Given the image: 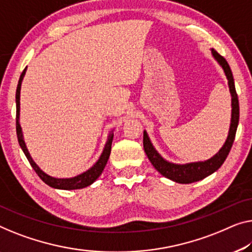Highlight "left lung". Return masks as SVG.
Returning <instances> with one entry per match:
<instances>
[{
	"mask_svg": "<svg viewBox=\"0 0 252 252\" xmlns=\"http://www.w3.org/2000/svg\"><path fill=\"white\" fill-rule=\"evenodd\" d=\"M212 54L214 59L220 63V65L223 67L225 76L227 78L228 81V88H230V93L232 96V115H231V126L230 131H228V136L223 147L220 149V152L205 162H194V163H188V164H174L165 160L162 156L157 153V150L154 148V146L150 141L148 134L146 131H144V149L146 155H147L150 163L159 172L160 174L165 178L172 180V181L178 183H192L197 182L199 180L205 179L206 176L210 175L214 172L219 170L222 166L224 160L230 153L233 145L236 129H238L239 125V116H240V108H239V99L238 94H236L235 86H234V79L233 74H232L231 67L228 65L226 60H225L222 55H220L215 50L212 48Z\"/></svg>",
	"mask_w": 252,
	"mask_h": 252,
	"instance_id": "1",
	"label": "left lung"
}]
</instances>
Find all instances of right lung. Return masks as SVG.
Listing matches in <instances>:
<instances>
[{
    "instance_id": "obj_1",
    "label": "right lung",
    "mask_w": 252,
    "mask_h": 252,
    "mask_svg": "<svg viewBox=\"0 0 252 252\" xmlns=\"http://www.w3.org/2000/svg\"><path fill=\"white\" fill-rule=\"evenodd\" d=\"M25 73H26V69L22 71L21 76H20V78H19L17 93H16V104H17L16 129H17V137H18L19 145H20L22 152L25 153L26 157H27L28 162L30 163V165H32V167L33 168V171L36 172L37 175H38L47 186L55 188V189L74 190V189H82V188L90 186L92 183L96 181L97 178H98L100 174H102L105 165H106V163H107L108 157H110V154H111L112 141H113V132H111L110 136H108L106 144H105L104 150H103L102 155H100V157L98 158V160H97V162L94 164L88 171H86V172H84V173L74 176V178H70V179H58V178H53V176L47 175L45 172L40 170V168L38 167V165L33 162L32 156H30L28 149H27V147H26L24 136H22V130H21L20 123H19V115H20V89H21V82H22V79H24V77H25Z\"/></svg>"
}]
</instances>
